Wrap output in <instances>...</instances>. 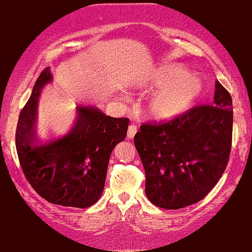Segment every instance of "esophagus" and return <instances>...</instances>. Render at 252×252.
Wrapping results in <instances>:
<instances>
[{
  "label": "esophagus",
  "instance_id": "1",
  "mask_svg": "<svg viewBox=\"0 0 252 252\" xmlns=\"http://www.w3.org/2000/svg\"><path fill=\"white\" fill-rule=\"evenodd\" d=\"M137 132H138V126L134 125V123H132V125L129 126V131H127V138L133 139L135 133H137Z\"/></svg>",
  "mask_w": 252,
  "mask_h": 252
}]
</instances>
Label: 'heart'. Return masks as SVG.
<instances>
[{
  "mask_svg": "<svg viewBox=\"0 0 252 252\" xmlns=\"http://www.w3.org/2000/svg\"><path fill=\"white\" fill-rule=\"evenodd\" d=\"M204 84L176 63H166L150 70L139 89L158 90L147 103L146 114L155 121H170L182 117L194 106Z\"/></svg>",
  "mask_w": 252,
  "mask_h": 252,
  "instance_id": "obj_1",
  "label": "heart"
}]
</instances>
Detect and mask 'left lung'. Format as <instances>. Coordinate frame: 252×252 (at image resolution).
Listing matches in <instances>:
<instances>
[{
    "label": "left lung",
    "mask_w": 252,
    "mask_h": 252,
    "mask_svg": "<svg viewBox=\"0 0 252 252\" xmlns=\"http://www.w3.org/2000/svg\"><path fill=\"white\" fill-rule=\"evenodd\" d=\"M232 126V98L218 81L213 105L142 125L134 145L146 171L148 199L161 209L178 210L204 198L226 168Z\"/></svg>",
    "instance_id": "left-lung-1"
}]
</instances>
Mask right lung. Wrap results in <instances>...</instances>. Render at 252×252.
<instances>
[{
    "label": "right lung",
    "instance_id": "right-lung-1",
    "mask_svg": "<svg viewBox=\"0 0 252 252\" xmlns=\"http://www.w3.org/2000/svg\"><path fill=\"white\" fill-rule=\"evenodd\" d=\"M51 79L47 67L19 115L15 132L19 161L28 182L46 201L85 209L101 197L110 156L126 139L129 119L112 118L96 107L79 105L77 120L68 133L55 140H37L39 95Z\"/></svg>",
    "mask_w": 252,
    "mask_h": 252
}]
</instances>
